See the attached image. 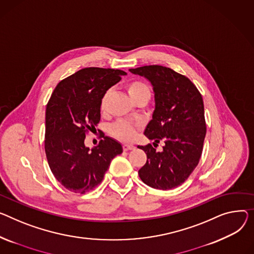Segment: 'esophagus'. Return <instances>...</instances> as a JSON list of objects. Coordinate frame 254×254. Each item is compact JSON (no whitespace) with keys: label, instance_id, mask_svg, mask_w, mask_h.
Wrapping results in <instances>:
<instances>
[{"label":"esophagus","instance_id":"34e87169","mask_svg":"<svg viewBox=\"0 0 254 254\" xmlns=\"http://www.w3.org/2000/svg\"><path fill=\"white\" fill-rule=\"evenodd\" d=\"M123 149H124V151L132 150V149H134V146H133V145H130V144H124V145H123Z\"/></svg>","mask_w":254,"mask_h":254}]
</instances>
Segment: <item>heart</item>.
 Listing matches in <instances>:
<instances>
[{
    "label": "heart",
    "mask_w": 254,
    "mask_h": 254,
    "mask_svg": "<svg viewBox=\"0 0 254 254\" xmlns=\"http://www.w3.org/2000/svg\"><path fill=\"white\" fill-rule=\"evenodd\" d=\"M126 88L128 95L134 102L143 97H148V98L150 97V90L147 84L142 80H139V79L130 80L126 84ZM109 95H110V91H106L103 94L102 98H101V101H100L101 111H105ZM137 128H138L137 124L121 120L112 124L109 127L108 130L111 136L114 137L115 139L123 142H128V141H131L134 138V136H136Z\"/></svg>",
    "instance_id": "heart-1"
}]
</instances>
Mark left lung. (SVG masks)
Here are the masks:
<instances>
[{
  "mask_svg": "<svg viewBox=\"0 0 254 254\" xmlns=\"http://www.w3.org/2000/svg\"><path fill=\"white\" fill-rule=\"evenodd\" d=\"M153 86L155 110L144 133L165 142L157 152L151 144L138 146L147 161L139 177L150 187L170 190L181 186L199 163L206 134L203 99L195 84L183 74L161 65L129 69Z\"/></svg>",
  "mask_w": 254,
  "mask_h": 254,
  "instance_id": "1",
  "label": "left lung"
}]
</instances>
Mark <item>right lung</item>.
Returning a JSON list of instances; mask_svg holds the SVG:
<instances>
[{"mask_svg": "<svg viewBox=\"0 0 254 254\" xmlns=\"http://www.w3.org/2000/svg\"><path fill=\"white\" fill-rule=\"evenodd\" d=\"M127 74L120 69L87 67L62 79L46 108L45 151L56 180L67 190L84 194L102 182L122 145L104 137L92 150L87 133L100 122L103 94Z\"/></svg>", "mask_w": 254, "mask_h": 254, "instance_id": "add662e5", "label": "right lung"}]
</instances>
